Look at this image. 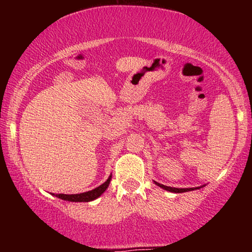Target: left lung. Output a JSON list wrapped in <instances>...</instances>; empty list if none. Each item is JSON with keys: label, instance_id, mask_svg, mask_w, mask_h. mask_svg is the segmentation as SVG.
<instances>
[{"label": "left lung", "instance_id": "left-lung-1", "mask_svg": "<svg viewBox=\"0 0 252 252\" xmlns=\"http://www.w3.org/2000/svg\"><path fill=\"white\" fill-rule=\"evenodd\" d=\"M158 186H160L161 189H166V190H169V192H173V193H184V192H189V190H193L194 189H175V187H168V186H164V185H161L158 184V182H155Z\"/></svg>", "mask_w": 252, "mask_h": 252}]
</instances>
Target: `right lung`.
<instances>
[{"label":"right lung","mask_w":252,"mask_h":252,"mask_svg":"<svg viewBox=\"0 0 252 252\" xmlns=\"http://www.w3.org/2000/svg\"><path fill=\"white\" fill-rule=\"evenodd\" d=\"M110 180H111V175L109 176V179L104 182L103 185L98 186L97 189L89 190V192H84V193H79V194H57L58 198L63 199V200H67V201H92L94 199H97L98 196H100L103 194V192L109 187Z\"/></svg>","instance_id":"right-lung-1"}]
</instances>
